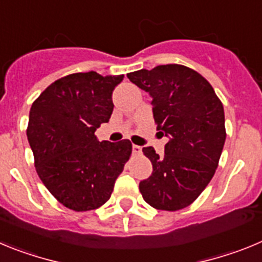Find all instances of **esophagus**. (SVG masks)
<instances>
[{
	"mask_svg": "<svg viewBox=\"0 0 262 262\" xmlns=\"http://www.w3.org/2000/svg\"><path fill=\"white\" fill-rule=\"evenodd\" d=\"M133 154H141L142 152V147L141 146H137V145H133Z\"/></svg>",
	"mask_w": 262,
	"mask_h": 262,
	"instance_id": "34e87169",
	"label": "esophagus"
}]
</instances>
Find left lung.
Segmentation results:
<instances>
[{"instance_id": "obj_1", "label": "left lung", "mask_w": 262, "mask_h": 262, "mask_svg": "<svg viewBox=\"0 0 262 262\" xmlns=\"http://www.w3.org/2000/svg\"><path fill=\"white\" fill-rule=\"evenodd\" d=\"M150 94L157 129L168 137L164 155L142 151L152 164L140 183L143 200L158 210L189 206L213 179L226 141L225 111L211 84L190 68L168 63L129 73Z\"/></svg>"}]
</instances>
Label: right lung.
Segmentation results:
<instances>
[{
    "label": "right lung",
    "instance_id": "right-lung-1",
    "mask_svg": "<svg viewBox=\"0 0 262 262\" xmlns=\"http://www.w3.org/2000/svg\"><path fill=\"white\" fill-rule=\"evenodd\" d=\"M124 75L74 73L49 84L32 103L28 143L40 180L63 206L98 209L110 200L132 154L129 140L98 141L95 130L110 121L112 93Z\"/></svg>",
    "mask_w": 262,
    "mask_h": 262
}]
</instances>
